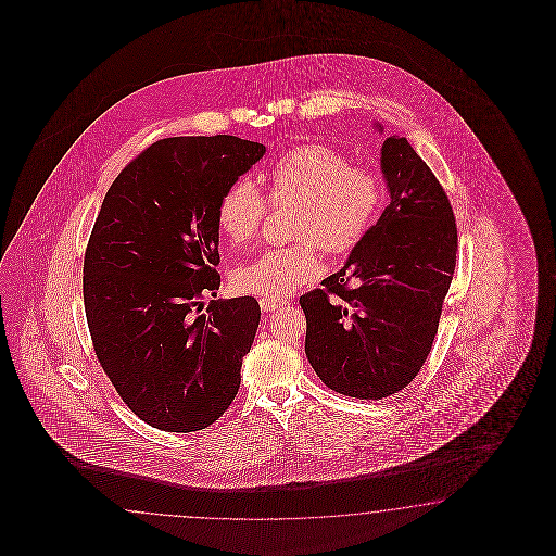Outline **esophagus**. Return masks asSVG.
<instances>
[{"label": "esophagus", "instance_id": "obj_1", "mask_svg": "<svg viewBox=\"0 0 556 556\" xmlns=\"http://www.w3.org/2000/svg\"><path fill=\"white\" fill-rule=\"evenodd\" d=\"M286 303L287 300H270V298H263V300H261V309H263V312H275V309L283 307Z\"/></svg>", "mask_w": 556, "mask_h": 556}]
</instances>
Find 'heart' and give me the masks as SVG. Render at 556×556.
I'll return each mask as SVG.
<instances>
[{
    "instance_id": "obj_1",
    "label": "heart",
    "mask_w": 556,
    "mask_h": 556,
    "mask_svg": "<svg viewBox=\"0 0 556 556\" xmlns=\"http://www.w3.org/2000/svg\"><path fill=\"white\" fill-rule=\"evenodd\" d=\"M267 194L269 201L249 177L236 179L219 198L216 222L230 244L242 247L261 230L269 202H298L291 236L300 242L269 249L232 275L236 291L270 300L287 298L320 275V249L334 256L353 253L386 205V187L375 170L320 142L279 156L267 175Z\"/></svg>"
}]
</instances>
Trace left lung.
<instances>
[{"mask_svg":"<svg viewBox=\"0 0 556 556\" xmlns=\"http://www.w3.org/2000/svg\"><path fill=\"white\" fill-rule=\"evenodd\" d=\"M381 168L386 212L346 265L300 298L307 361L326 388L356 400L389 397L420 372L458 251L451 200L405 138L383 142Z\"/></svg>","mask_w":556,"mask_h":556,"instance_id":"1","label":"left lung"}]
</instances>
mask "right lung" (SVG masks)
I'll return each instance as SVG.
<instances>
[{
  "label": "right lung",
  "mask_w": 556,
  "mask_h": 556,
  "mask_svg": "<svg viewBox=\"0 0 556 556\" xmlns=\"http://www.w3.org/2000/svg\"><path fill=\"white\" fill-rule=\"evenodd\" d=\"M265 147L238 136L156 140L108 189L84 261V303L101 369L140 420L203 430L235 402L261 320L254 298L219 289L216 207Z\"/></svg>",
  "instance_id": "right-lung-1"
}]
</instances>
